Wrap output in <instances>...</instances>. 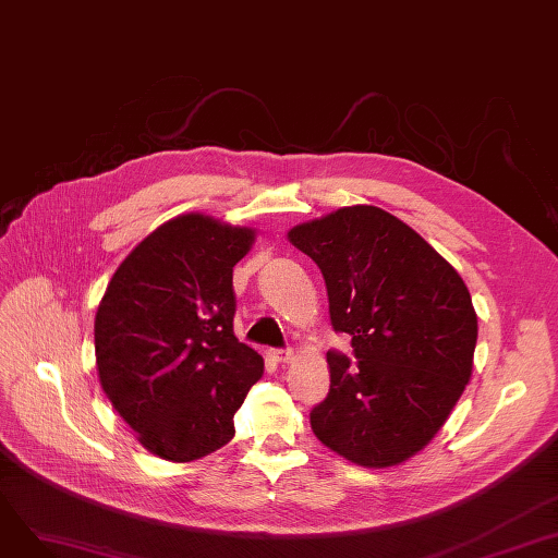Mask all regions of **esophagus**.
<instances>
[{"mask_svg":"<svg viewBox=\"0 0 558 558\" xmlns=\"http://www.w3.org/2000/svg\"><path fill=\"white\" fill-rule=\"evenodd\" d=\"M271 356L278 361V363H290L294 359V352L290 347H278V349H271Z\"/></svg>","mask_w":558,"mask_h":558,"instance_id":"esophagus-1","label":"esophagus"}]
</instances>
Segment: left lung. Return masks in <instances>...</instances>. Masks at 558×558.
I'll return each mask as SVG.
<instances>
[{"mask_svg": "<svg viewBox=\"0 0 558 558\" xmlns=\"http://www.w3.org/2000/svg\"><path fill=\"white\" fill-rule=\"evenodd\" d=\"M322 268L336 333L317 439L354 464L393 466L437 435L469 384L478 319L464 280L421 234L377 206H344L287 234Z\"/></svg>", "mask_w": 558, "mask_h": 558, "instance_id": "obj_1", "label": "left lung"}]
</instances>
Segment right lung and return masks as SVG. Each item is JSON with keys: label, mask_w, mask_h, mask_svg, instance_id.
<instances>
[{"label": "right lung", "mask_w": 558, "mask_h": 558, "mask_svg": "<svg viewBox=\"0 0 558 558\" xmlns=\"http://www.w3.org/2000/svg\"><path fill=\"white\" fill-rule=\"evenodd\" d=\"M255 232L202 214L160 225L114 271L96 322L102 390L154 456L199 460L234 437L264 361L234 336V264Z\"/></svg>", "instance_id": "obj_1"}]
</instances>
